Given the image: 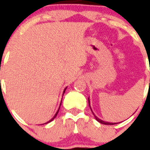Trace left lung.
<instances>
[{"label":"left lung","instance_id":"left-lung-1","mask_svg":"<svg viewBox=\"0 0 150 150\" xmlns=\"http://www.w3.org/2000/svg\"><path fill=\"white\" fill-rule=\"evenodd\" d=\"M88 100H89V107H90V103H89V98H88ZM90 109H91V107H90ZM91 110H92V109H91ZM92 112H93V110H92ZM93 115H94V117H95V118H96V121H98V122H100V123L103 124V125H116V124H117V123H110V122L103 121H102L101 119L98 118V117H96L94 114H93Z\"/></svg>","mask_w":150,"mask_h":150}]
</instances>
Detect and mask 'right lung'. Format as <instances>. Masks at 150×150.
<instances>
[{
    "instance_id": "add662e5",
    "label": "right lung",
    "mask_w": 150,
    "mask_h": 150,
    "mask_svg": "<svg viewBox=\"0 0 150 150\" xmlns=\"http://www.w3.org/2000/svg\"><path fill=\"white\" fill-rule=\"evenodd\" d=\"M66 89H67V87H66L65 89H64V92H63V95H64V92H65ZM61 102H62V100H61ZM61 104H60V107H61ZM60 107H59V109H60ZM59 109H58V110H57V113H56V114H55V115H54V117H53V118H52V119H50V121H47V123H44V124H48V123H50V121H53V120H54V118H55V117H57V114H58ZM44 124H43V125H44Z\"/></svg>"
}]
</instances>
